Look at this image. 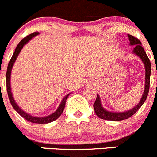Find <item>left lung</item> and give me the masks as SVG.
<instances>
[{
  "instance_id": "obj_1",
  "label": "left lung",
  "mask_w": 157,
  "mask_h": 157,
  "mask_svg": "<svg viewBox=\"0 0 157 157\" xmlns=\"http://www.w3.org/2000/svg\"><path fill=\"white\" fill-rule=\"evenodd\" d=\"M128 40L130 41L129 45L130 46H135L133 50H132V54H136L137 57H139L141 59V61H142L143 64L145 66V89L143 94H142V98H141L139 103L136 105V107L132 108L131 110H127V111L124 112H113L109 111V110H106L104 107L102 106L101 100L98 94L96 96V101H95L93 107H94V110L96 114L100 118L104 119V120L107 121H122L128 119V117H132V115L136 113L138 110L142 106V104L145 103L146 98H147L148 93H149V80H150V74H151V63L149 61V57H148L147 54H146V51L144 49L142 48V44L138 40L137 38L134 37L133 36L129 35L128 34Z\"/></svg>"
}]
</instances>
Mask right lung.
<instances>
[{"instance_id":"1","label":"right lung","mask_w":157,"mask_h":157,"mask_svg":"<svg viewBox=\"0 0 157 157\" xmlns=\"http://www.w3.org/2000/svg\"><path fill=\"white\" fill-rule=\"evenodd\" d=\"M39 33H33L30 34V35L27 36L26 37L21 40L19 42V44L17 46L16 49H15V52L13 54L12 57H11V60L9 61V64H8V69H7V73H6V82H7V91H8V98H9L10 103L12 105L13 108L15 109L23 118H25V120L29 121L32 122V123L35 124H47L50 123V122L54 121L57 120L60 116L61 115V113H63L64 109V106H65L66 100L67 98L68 97V96L71 94V93H68V94L64 96L63 100H61V104L59 105L58 108L55 110L53 113L48 115V116H45V117H36V116H33V115L29 114V113H26L25 111L22 110V109L18 107V105L15 103V100L13 97L12 93H11V71H12V67L14 64H15V61H16L17 57H18V54L21 52V49L23 48V47L29 42L33 38H34L35 36H36L37 35H39Z\"/></svg>"}]
</instances>
